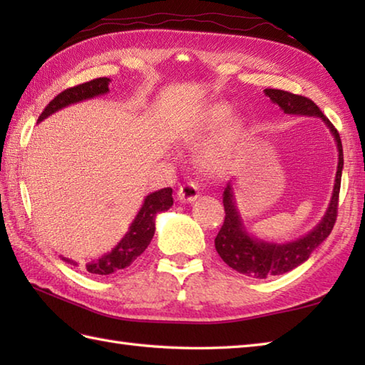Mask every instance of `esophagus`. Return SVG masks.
Wrapping results in <instances>:
<instances>
[{
	"label": "esophagus",
	"instance_id": "obj_1",
	"mask_svg": "<svg viewBox=\"0 0 365 365\" xmlns=\"http://www.w3.org/2000/svg\"><path fill=\"white\" fill-rule=\"evenodd\" d=\"M177 197L178 200H182V202H192V200H196L199 197V188L192 182L183 183L177 191Z\"/></svg>",
	"mask_w": 365,
	"mask_h": 365
}]
</instances>
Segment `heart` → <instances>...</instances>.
<instances>
[{
  "label": "heart",
  "instance_id": "obj_1",
  "mask_svg": "<svg viewBox=\"0 0 365 365\" xmlns=\"http://www.w3.org/2000/svg\"><path fill=\"white\" fill-rule=\"evenodd\" d=\"M229 115L230 106L226 103H215L208 106L207 110H204L190 123L185 136L191 139V141H199L207 133L222 125ZM240 133H242V127H240L238 120L230 119L224 124V127L213 136L212 141L205 145L202 152L204 165L208 169H220L224 165V160L227 158V155L235 147Z\"/></svg>",
  "mask_w": 365,
  "mask_h": 365
}]
</instances>
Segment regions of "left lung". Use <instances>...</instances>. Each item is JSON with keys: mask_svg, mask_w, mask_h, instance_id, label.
I'll list each match as a JSON object with an SVG mask.
<instances>
[{"mask_svg": "<svg viewBox=\"0 0 365 365\" xmlns=\"http://www.w3.org/2000/svg\"><path fill=\"white\" fill-rule=\"evenodd\" d=\"M263 92L269 97L271 102L281 106V110L285 114L317 115V118H320L327 123V127L331 130L332 136L336 139L339 150V165L331 202L320 224H317V227H314L307 235L294 240V242L282 245L262 242V240H257L247 234L237 210L230 185H227V188L224 190L222 204L226 216H224L222 226L218 232V235L215 238V247L216 251H218L220 257L226 262L230 268H234L242 274L257 279L284 274L287 271L297 268L302 262H306L311 257L312 251L323 243V240L328 238L337 218L339 191L344 168V150L339 131L311 98L292 94V92H287L282 89H265Z\"/></svg>", "mask_w": 365, "mask_h": 365, "instance_id": "left-lung-1", "label": "left lung"}]
</instances>
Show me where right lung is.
<instances>
[{"label": "right lung", "instance_id": "1", "mask_svg": "<svg viewBox=\"0 0 365 365\" xmlns=\"http://www.w3.org/2000/svg\"><path fill=\"white\" fill-rule=\"evenodd\" d=\"M110 81H111L110 78L103 76V78L91 80L88 83H83V84H78V86L63 91L45 106V110L42 111L41 115H38L37 122H42L43 119L48 118L50 114L63 110V108L68 105L78 103V102H83V100L106 94V92L110 91L108 89ZM173 204H174V199H173V190L170 188H163L147 196L144 199L141 210L138 212L135 221L131 222L128 232L123 235V238L118 243V246H115L111 252L102 255L100 259L89 262L86 265V269L92 274H111V273H115V271L130 267L131 263H133L139 255L145 251V247L152 242L153 234H155V216H157V213L160 212L169 210V208L173 207ZM63 260L71 262L64 257Z\"/></svg>", "mask_w": 365, "mask_h": 365}]
</instances>
